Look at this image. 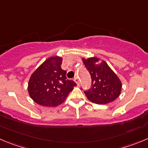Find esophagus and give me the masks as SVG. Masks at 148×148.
<instances>
[{"instance_id":"1","label":"esophagus","mask_w":148,"mask_h":148,"mask_svg":"<svg viewBox=\"0 0 148 148\" xmlns=\"http://www.w3.org/2000/svg\"><path fill=\"white\" fill-rule=\"evenodd\" d=\"M74 82H75L77 84V85H79V78H78V77H74Z\"/></svg>"}]
</instances>
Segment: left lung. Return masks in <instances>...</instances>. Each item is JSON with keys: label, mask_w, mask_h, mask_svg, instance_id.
<instances>
[{"label": "left lung", "mask_w": 148, "mask_h": 148, "mask_svg": "<svg viewBox=\"0 0 148 148\" xmlns=\"http://www.w3.org/2000/svg\"><path fill=\"white\" fill-rule=\"evenodd\" d=\"M92 79L91 88L84 91L88 100L98 104H106L120 96L122 83L115 73L104 60L99 63L98 58H82Z\"/></svg>", "instance_id": "obj_1"}]
</instances>
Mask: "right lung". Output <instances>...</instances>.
<instances>
[{
    "label": "right lung",
    "mask_w": 148,
    "mask_h": 148,
    "mask_svg": "<svg viewBox=\"0 0 148 148\" xmlns=\"http://www.w3.org/2000/svg\"><path fill=\"white\" fill-rule=\"evenodd\" d=\"M62 60L59 56L49 58L30 76L28 93L39 105H60L77 85L74 81L66 78V71L61 69Z\"/></svg>",
    "instance_id": "right-lung-1"
}]
</instances>
